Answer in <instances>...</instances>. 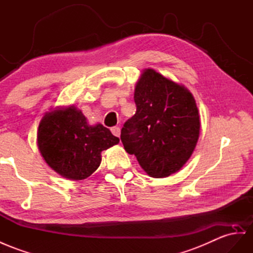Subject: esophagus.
<instances>
[{
	"label": "esophagus",
	"mask_w": 253,
	"mask_h": 253,
	"mask_svg": "<svg viewBox=\"0 0 253 253\" xmlns=\"http://www.w3.org/2000/svg\"><path fill=\"white\" fill-rule=\"evenodd\" d=\"M111 132L113 133V135H115V137L120 138V135H121V129H120V127H112L111 128Z\"/></svg>",
	"instance_id": "obj_1"
}]
</instances>
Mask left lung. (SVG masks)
I'll return each instance as SVG.
<instances>
[{
	"label": "left lung",
	"mask_w": 253,
	"mask_h": 253,
	"mask_svg": "<svg viewBox=\"0 0 253 253\" xmlns=\"http://www.w3.org/2000/svg\"><path fill=\"white\" fill-rule=\"evenodd\" d=\"M137 111L121 131L125 151L156 178L182 169L196 148L200 116L196 100L183 84L146 68L135 83Z\"/></svg>",
	"instance_id": "1"
}]
</instances>
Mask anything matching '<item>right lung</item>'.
I'll use <instances>...</instances> for the list:
<instances>
[{
    "label": "right lung",
    "mask_w": 253,
    "mask_h": 253,
    "mask_svg": "<svg viewBox=\"0 0 253 253\" xmlns=\"http://www.w3.org/2000/svg\"><path fill=\"white\" fill-rule=\"evenodd\" d=\"M108 128L89 125L80 109L51 108L41 120L37 145L46 164L62 177L82 180L98 169L101 152L119 144Z\"/></svg>",
    "instance_id": "right-lung-1"
}]
</instances>
